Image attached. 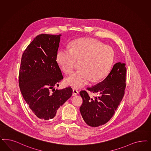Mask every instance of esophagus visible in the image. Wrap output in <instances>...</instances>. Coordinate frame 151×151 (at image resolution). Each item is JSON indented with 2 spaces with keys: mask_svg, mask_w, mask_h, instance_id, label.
I'll list each match as a JSON object with an SVG mask.
<instances>
[{
  "mask_svg": "<svg viewBox=\"0 0 151 151\" xmlns=\"http://www.w3.org/2000/svg\"><path fill=\"white\" fill-rule=\"evenodd\" d=\"M78 94V91L76 89H73V94H72V96H77Z\"/></svg>",
  "mask_w": 151,
  "mask_h": 151,
  "instance_id": "obj_1",
  "label": "esophagus"
}]
</instances>
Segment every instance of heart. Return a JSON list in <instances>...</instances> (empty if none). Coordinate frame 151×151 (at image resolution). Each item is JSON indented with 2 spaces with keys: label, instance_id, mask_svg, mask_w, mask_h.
<instances>
[{
  "label": "heart",
  "instance_id": "obj_1",
  "mask_svg": "<svg viewBox=\"0 0 151 151\" xmlns=\"http://www.w3.org/2000/svg\"><path fill=\"white\" fill-rule=\"evenodd\" d=\"M114 60V52L111 47L98 40L82 38L73 41L69 49H59L56 60L65 74L72 73L77 62H82L81 70L68 77L66 82L74 88H80L93 82L102 81L110 72Z\"/></svg>",
  "mask_w": 151,
  "mask_h": 151
}]
</instances>
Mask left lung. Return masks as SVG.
Wrapping results in <instances>:
<instances>
[{"instance_id": "1", "label": "left lung", "mask_w": 151, "mask_h": 151, "mask_svg": "<svg viewBox=\"0 0 151 151\" xmlns=\"http://www.w3.org/2000/svg\"><path fill=\"white\" fill-rule=\"evenodd\" d=\"M126 71V64L117 63L102 82L87 88L90 92L98 94V97L91 98L87 91L80 92L83 99L80 112L88 126H102L113 116L124 94Z\"/></svg>"}]
</instances>
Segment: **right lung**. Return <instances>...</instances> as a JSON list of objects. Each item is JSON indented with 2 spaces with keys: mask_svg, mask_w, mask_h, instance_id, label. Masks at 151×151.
<instances>
[{
  "mask_svg": "<svg viewBox=\"0 0 151 151\" xmlns=\"http://www.w3.org/2000/svg\"><path fill=\"white\" fill-rule=\"evenodd\" d=\"M59 35H37L23 53L19 73L21 93L34 114L42 120L55 116L72 95L70 87L55 89L63 77L56 61ZM52 89L53 92H50Z\"/></svg>",
  "mask_w": 151,
  "mask_h": 151,
  "instance_id": "right-lung-1",
  "label": "right lung"
}]
</instances>
